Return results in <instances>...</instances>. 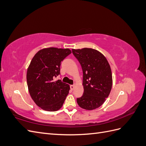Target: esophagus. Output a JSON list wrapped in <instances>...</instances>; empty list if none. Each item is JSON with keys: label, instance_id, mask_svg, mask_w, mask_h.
I'll return each instance as SVG.
<instances>
[{"label": "esophagus", "instance_id": "esophagus-1", "mask_svg": "<svg viewBox=\"0 0 146 146\" xmlns=\"http://www.w3.org/2000/svg\"><path fill=\"white\" fill-rule=\"evenodd\" d=\"M70 90H71L72 91L74 90V88H75V86L74 85H70Z\"/></svg>", "mask_w": 146, "mask_h": 146}]
</instances>
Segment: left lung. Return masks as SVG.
Instances as JSON below:
<instances>
[{
	"instance_id": "left-lung-1",
	"label": "left lung",
	"mask_w": 146,
	"mask_h": 146,
	"mask_svg": "<svg viewBox=\"0 0 146 146\" xmlns=\"http://www.w3.org/2000/svg\"><path fill=\"white\" fill-rule=\"evenodd\" d=\"M83 70L84 92L77 99L78 105L87 110L100 107L107 99L113 85L112 72L106 57L91 48L72 49Z\"/></svg>"
}]
</instances>
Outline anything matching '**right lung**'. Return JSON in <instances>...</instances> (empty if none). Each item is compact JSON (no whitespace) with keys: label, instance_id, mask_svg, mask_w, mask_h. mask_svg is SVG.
<instances>
[{"label":"right lung","instance_id":"1","mask_svg":"<svg viewBox=\"0 0 146 146\" xmlns=\"http://www.w3.org/2000/svg\"><path fill=\"white\" fill-rule=\"evenodd\" d=\"M70 54L69 48H44L31 61L27 72L28 89L34 102L41 109L55 111L63 106L70 86L54 78L60 74L61 62Z\"/></svg>","mask_w":146,"mask_h":146}]
</instances>
